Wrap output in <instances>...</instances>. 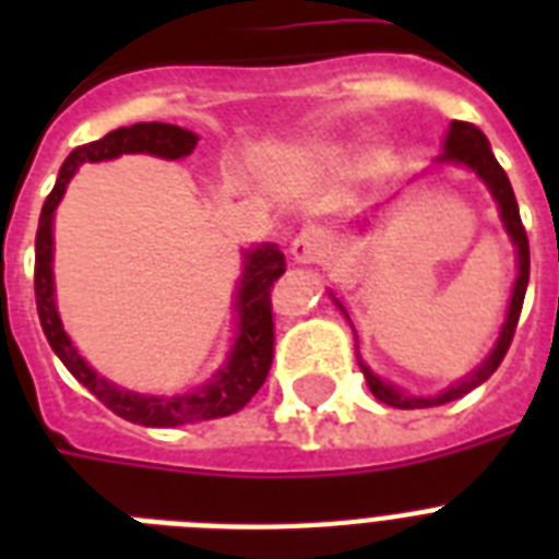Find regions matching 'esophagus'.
I'll return each mask as SVG.
<instances>
[{
  "label": "esophagus",
  "instance_id": "1",
  "mask_svg": "<svg viewBox=\"0 0 559 559\" xmlns=\"http://www.w3.org/2000/svg\"><path fill=\"white\" fill-rule=\"evenodd\" d=\"M328 254V237L319 228L307 226L296 235V240L289 243V258L296 263H316Z\"/></svg>",
  "mask_w": 559,
  "mask_h": 559
}]
</instances>
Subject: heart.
<instances>
[{
    "instance_id": "obj_1",
    "label": "heart",
    "mask_w": 559,
    "mask_h": 559,
    "mask_svg": "<svg viewBox=\"0 0 559 559\" xmlns=\"http://www.w3.org/2000/svg\"><path fill=\"white\" fill-rule=\"evenodd\" d=\"M322 151L328 153V156H342V153H345V147H342V144H324Z\"/></svg>"
}]
</instances>
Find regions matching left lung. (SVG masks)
I'll list each match as a JSON object with an SVG mask.
<instances>
[{
    "label": "left lung",
    "mask_w": 559,
    "mask_h": 559,
    "mask_svg": "<svg viewBox=\"0 0 559 559\" xmlns=\"http://www.w3.org/2000/svg\"><path fill=\"white\" fill-rule=\"evenodd\" d=\"M438 162H441V165H461V168L473 170V174H476V177L487 186L490 197H493L496 205H499V217H502L504 231H508V237H511V243L516 246V281H513L511 301H508V313H504L502 331H499L496 345L490 348V354L481 359V366H476L467 377H461V380L452 382L450 389L438 391V394H408V391H403L400 385H394V382L377 377V373H373L357 354V362L359 368H362V373H366V382L373 397L380 400V403H385V406H394V408L443 406V403H452V400L464 397L467 391L481 385V382L496 371V368L502 366L504 354H508V348H511L513 331H516V322H520V313H522V301H525V289H528V272H531L528 235H525V228H522L520 205H516V197H513L511 179H508V174L502 170V165L496 162L493 151H490V142H487V135L481 133L478 127L467 124V121H452L450 130H447V139H443V153L438 156ZM331 298H333V305L342 310V316L348 319V310L342 307L340 298L333 296V293ZM350 328H354V324H350ZM354 336H357V333H354Z\"/></svg>",
    "instance_id": "8db88e82"
}]
</instances>
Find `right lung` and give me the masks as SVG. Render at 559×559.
<instances>
[{
  "label": "right lung",
  "mask_w": 559,
  "mask_h": 559,
  "mask_svg": "<svg viewBox=\"0 0 559 559\" xmlns=\"http://www.w3.org/2000/svg\"><path fill=\"white\" fill-rule=\"evenodd\" d=\"M200 142V135L177 124H133L118 127L98 142L83 144L69 153L63 168L57 174V182L48 193L43 214H39L37 228V261H34V296H37V313L48 345L55 350L60 362L69 368L74 380L86 385L95 397L107 408H112L118 417L139 426H186L200 424V420H214V417L235 415L254 397L261 389L272 366V284L284 275V252L275 243H261L252 249H243V272L237 281L235 293V342L226 354V362L211 373L209 382L200 389L162 397V394H142L116 385L107 377H100L86 359L78 354V348L69 340L60 313H57L55 298V211L63 200L66 186L74 177V170L86 162H109L124 156V153H151L159 159H186Z\"/></svg>",
  "instance_id": "1"
}]
</instances>
